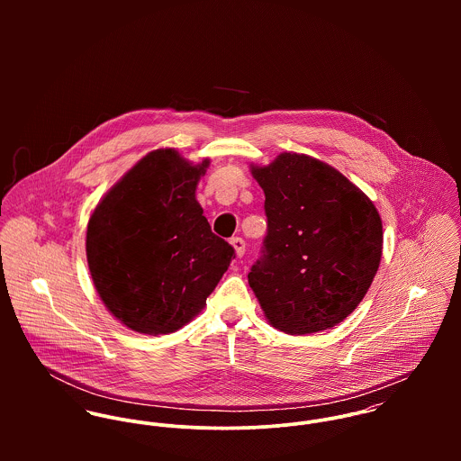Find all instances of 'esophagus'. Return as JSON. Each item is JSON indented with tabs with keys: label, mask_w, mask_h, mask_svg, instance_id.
I'll use <instances>...</instances> for the list:
<instances>
[{
	"label": "esophagus",
	"mask_w": 461,
	"mask_h": 461,
	"mask_svg": "<svg viewBox=\"0 0 461 461\" xmlns=\"http://www.w3.org/2000/svg\"><path fill=\"white\" fill-rule=\"evenodd\" d=\"M230 245L234 247V250H236V256H238V258H243V254H245V249H247V245H245L243 238H232V240H230Z\"/></svg>",
	"instance_id": "34e87169"
}]
</instances>
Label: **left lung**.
Segmentation results:
<instances>
[{
    "instance_id": "8db88e82",
    "label": "left lung",
    "mask_w": 461,
    "mask_h": 461,
    "mask_svg": "<svg viewBox=\"0 0 461 461\" xmlns=\"http://www.w3.org/2000/svg\"><path fill=\"white\" fill-rule=\"evenodd\" d=\"M267 232L249 273L267 321L291 335L329 330L362 302L382 259L375 203L327 163L282 152L252 167Z\"/></svg>"
}]
</instances>
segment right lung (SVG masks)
Here are the masks:
<instances>
[{"instance_id":"obj_1","label":"right lung","mask_w":461,"mask_h":461,"mask_svg":"<svg viewBox=\"0 0 461 461\" xmlns=\"http://www.w3.org/2000/svg\"><path fill=\"white\" fill-rule=\"evenodd\" d=\"M209 159L174 149L141 158L94 209L86 261L108 311L128 329L159 335L185 327L236 258L195 198Z\"/></svg>"}]
</instances>
